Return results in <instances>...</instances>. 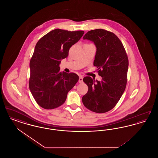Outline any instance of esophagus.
Masks as SVG:
<instances>
[{"label":"esophagus","mask_w":158,"mask_h":158,"mask_svg":"<svg viewBox=\"0 0 158 158\" xmlns=\"http://www.w3.org/2000/svg\"><path fill=\"white\" fill-rule=\"evenodd\" d=\"M79 82H83V76H79Z\"/></svg>","instance_id":"obj_1"}]
</instances>
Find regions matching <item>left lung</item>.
Returning a JSON list of instances; mask_svg holds the SVG:
<instances>
[{
    "label": "left lung",
    "instance_id": "obj_1",
    "mask_svg": "<svg viewBox=\"0 0 158 158\" xmlns=\"http://www.w3.org/2000/svg\"><path fill=\"white\" fill-rule=\"evenodd\" d=\"M83 39L90 40L96 46L94 66L102 77L101 81L89 76L83 78L88 91L83 96V104L93 112L106 113L117 104L126 89L127 56L120 39L111 32L103 29L89 31Z\"/></svg>",
    "mask_w": 158,
    "mask_h": 158
}]
</instances>
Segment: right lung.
I'll return each instance as SVG.
<instances>
[{"label": "right lung", "mask_w": 158, "mask_h": 158, "mask_svg": "<svg viewBox=\"0 0 158 158\" xmlns=\"http://www.w3.org/2000/svg\"><path fill=\"white\" fill-rule=\"evenodd\" d=\"M84 34L83 31L56 29L38 41L30 63L29 88L38 105L47 110L64 103L69 91L79 80L74 73L60 71L61 60Z\"/></svg>", "instance_id": "obj_1"}]
</instances>
